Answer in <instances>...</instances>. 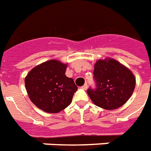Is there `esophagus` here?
Wrapping results in <instances>:
<instances>
[{"mask_svg": "<svg viewBox=\"0 0 151 151\" xmlns=\"http://www.w3.org/2000/svg\"><path fill=\"white\" fill-rule=\"evenodd\" d=\"M87 88H88V85H87V83H86V84L83 85L82 89H84V90H87Z\"/></svg>", "mask_w": 151, "mask_h": 151, "instance_id": "obj_1", "label": "esophagus"}]
</instances>
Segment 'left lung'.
I'll list each match as a JSON object with an SVG mask.
<instances>
[{"instance_id":"1","label":"left lung","mask_w":151,"mask_h":151,"mask_svg":"<svg viewBox=\"0 0 151 151\" xmlns=\"http://www.w3.org/2000/svg\"><path fill=\"white\" fill-rule=\"evenodd\" d=\"M95 88L87 93L96 106L106 110H115L126 103L135 88L134 76L114 59L99 60L93 71Z\"/></svg>"}]
</instances>
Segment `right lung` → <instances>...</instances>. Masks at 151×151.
<instances>
[{
  "mask_svg": "<svg viewBox=\"0 0 151 151\" xmlns=\"http://www.w3.org/2000/svg\"><path fill=\"white\" fill-rule=\"evenodd\" d=\"M66 67L57 60H50L33 68L24 79L30 100L45 112L64 110L78 90L73 78L65 74Z\"/></svg>",
  "mask_w": 151,
  "mask_h": 151,
  "instance_id": "obj_1",
  "label": "right lung"
}]
</instances>
